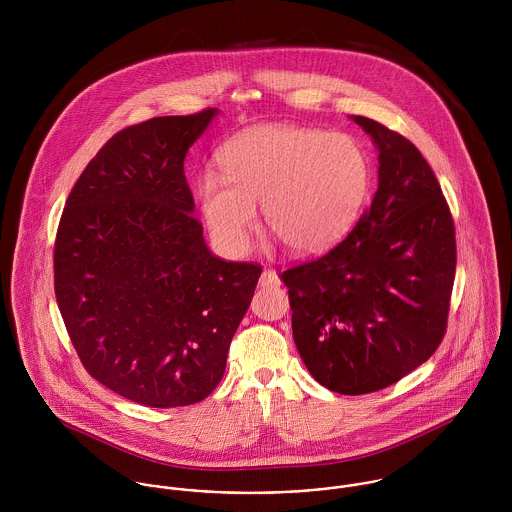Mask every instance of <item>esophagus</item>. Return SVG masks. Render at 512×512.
Listing matches in <instances>:
<instances>
[{"mask_svg":"<svg viewBox=\"0 0 512 512\" xmlns=\"http://www.w3.org/2000/svg\"><path fill=\"white\" fill-rule=\"evenodd\" d=\"M260 286L262 288H268V286H280V280L276 276V272L272 270H264L262 276H260Z\"/></svg>","mask_w":512,"mask_h":512,"instance_id":"1","label":"esophagus"}]
</instances>
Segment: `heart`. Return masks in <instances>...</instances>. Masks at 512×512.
<instances>
[{
    "instance_id": "obj_1",
    "label": "heart",
    "mask_w": 512,
    "mask_h": 512,
    "mask_svg": "<svg viewBox=\"0 0 512 512\" xmlns=\"http://www.w3.org/2000/svg\"><path fill=\"white\" fill-rule=\"evenodd\" d=\"M222 177L199 183L201 213L220 248L242 254L264 205L268 230L295 256L335 246L365 203L370 165L347 134L264 124L228 140L219 153Z\"/></svg>"
}]
</instances>
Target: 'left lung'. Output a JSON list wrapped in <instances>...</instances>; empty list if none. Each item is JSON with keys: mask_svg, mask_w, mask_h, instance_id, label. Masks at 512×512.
Returning a JSON list of instances; mask_svg holds the SVG:
<instances>
[{"mask_svg": "<svg viewBox=\"0 0 512 512\" xmlns=\"http://www.w3.org/2000/svg\"><path fill=\"white\" fill-rule=\"evenodd\" d=\"M353 120L378 149V189L349 236L282 272L295 347L325 388L382 390L439 347L455 280V228L438 179L410 140Z\"/></svg>", "mask_w": 512, "mask_h": 512, "instance_id": "left-lung-1", "label": "left lung"}]
</instances>
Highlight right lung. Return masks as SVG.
<instances>
[{"label":"right lung","mask_w":512,"mask_h":512,"mask_svg":"<svg viewBox=\"0 0 512 512\" xmlns=\"http://www.w3.org/2000/svg\"><path fill=\"white\" fill-rule=\"evenodd\" d=\"M159 116L90 159L59 222L55 295L80 363L149 408L205 400L262 268L211 254L183 161L217 116Z\"/></svg>","instance_id":"1"}]
</instances>
